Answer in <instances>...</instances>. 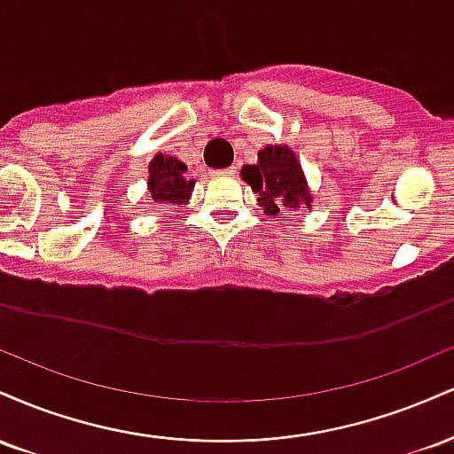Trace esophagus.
<instances>
[{"mask_svg":"<svg viewBox=\"0 0 454 454\" xmlns=\"http://www.w3.org/2000/svg\"><path fill=\"white\" fill-rule=\"evenodd\" d=\"M217 173H220V175H234V173H237V170H234V166H231V168H223V170H217Z\"/></svg>","mask_w":454,"mask_h":454,"instance_id":"34e87169","label":"esophagus"}]
</instances>
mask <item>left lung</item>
Listing matches in <instances>:
<instances>
[{"mask_svg": "<svg viewBox=\"0 0 454 454\" xmlns=\"http://www.w3.org/2000/svg\"><path fill=\"white\" fill-rule=\"evenodd\" d=\"M241 176L258 194V205L267 215L275 217L279 211H294L299 207L311 209L314 198L307 187L303 168L294 151L286 145H269L258 151V161L245 164Z\"/></svg>", "mask_w": 454, "mask_h": 454, "instance_id": "8db88e82", "label": "left lung"}]
</instances>
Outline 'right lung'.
Instances as JSON below:
<instances>
[{"label":"right lung","instance_id":"right-lung-1","mask_svg":"<svg viewBox=\"0 0 454 454\" xmlns=\"http://www.w3.org/2000/svg\"><path fill=\"white\" fill-rule=\"evenodd\" d=\"M187 166L170 155L158 153L149 161L147 190L151 200L161 205H185L194 190V179H185Z\"/></svg>","mask_w":454,"mask_h":454}]
</instances>
